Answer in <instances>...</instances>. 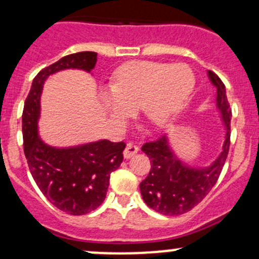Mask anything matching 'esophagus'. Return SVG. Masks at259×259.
I'll return each instance as SVG.
<instances>
[{
    "label": "esophagus",
    "instance_id": "1",
    "mask_svg": "<svg viewBox=\"0 0 259 259\" xmlns=\"http://www.w3.org/2000/svg\"><path fill=\"white\" fill-rule=\"evenodd\" d=\"M139 151V148H138L137 145L132 144V143H129L126 146H125L124 149V158L125 159H130L132 156H134L135 154Z\"/></svg>",
    "mask_w": 259,
    "mask_h": 259
}]
</instances>
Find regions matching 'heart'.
<instances>
[{
  "instance_id": "1",
  "label": "heart",
  "mask_w": 259,
  "mask_h": 259,
  "mask_svg": "<svg viewBox=\"0 0 259 259\" xmlns=\"http://www.w3.org/2000/svg\"><path fill=\"white\" fill-rule=\"evenodd\" d=\"M195 86L193 70L185 64L130 61L120 66L111 80V93L103 95L111 119L122 124L134 108L154 126L168 125L183 110Z\"/></svg>"
}]
</instances>
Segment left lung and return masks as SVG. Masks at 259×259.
Listing matches in <instances>:
<instances>
[{"label":"left lung","instance_id":"left-lung-1","mask_svg":"<svg viewBox=\"0 0 259 259\" xmlns=\"http://www.w3.org/2000/svg\"><path fill=\"white\" fill-rule=\"evenodd\" d=\"M208 75L217 88V106L227 129L223 149L213 164L202 169L185 165L170 150L166 137L142 146L150 159L151 168L148 177L140 183V193L149 208L164 215H180L199 204L215 185L228 156L232 110L224 83L213 71H208Z\"/></svg>","mask_w":259,"mask_h":259}]
</instances>
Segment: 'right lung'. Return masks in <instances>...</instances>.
I'll use <instances>...</instances> for the list:
<instances>
[{
    "label": "right lung",
    "mask_w": 259,
    "mask_h": 259,
    "mask_svg": "<svg viewBox=\"0 0 259 259\" xmlns=\"http://www.w3.org/2000/svg\"><path fill=\"white\" fill-rule=\"evenodd\" d=\"M96 55L93 51L76 52L41 70L23 106V151L32 178L50 203L71 215L90 213L104 202L110 174L122 163L125 143L100 140L66 149L46 145L37 135L40 96L50 75L65 69L90 72L96 64Z\"/></svg>",
    "instance_id": "right-lung-1"
}]
</instances>
